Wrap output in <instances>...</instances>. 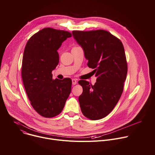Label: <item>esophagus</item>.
Returning <instances> with one entry per match:
<instances>
[{
	"label": "esophagus",
	"mask_w": 155,
	"mask_h": 155,
	"mask_svg": "<svg viewBox=\"0 0 155 155\" xmlns=\"http://www.w3.org/2000/svg\"><path fill=\"white\" fill-rule=\"evenodd\" d=\"M72 84L75 85L77 83V80L76 79H72Z\"/></svg>",
	"instance_id": "obj_1"
}]
</instances>
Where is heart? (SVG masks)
I'll return each mask as SVG.
<instances>
[{
	"label": "heart",
	"instance_id": "heart-1",
	"mask_svg": "<svg viewBox=\"0 0 155 155\" xmlns=\"http://www.w3.org/2000/svg\"><path fill=\"white\" fill-rule=\"evenodd\" d=\"M75 47H74L72 48H75Z\"/></svg>",
	"mask_w": 155,
	"mask_h": 155
}]
</instances>
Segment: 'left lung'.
Masks as SVG:
<instances>
[{"label": "left lung", "instance_id": "left-lung-1", "mask_svg": "<svg viewBox=\"0 0 155 155\" xmlns=\"http://www.w3.org/2000/svg\"><path fill=\"white\" fill-rule=\"evenodd\" d=\"M72 34L97 77L94 85L86 80L78 81L83 87L78 97L80 108L86 118L100 120L112 111L123 91L127 72L124 47L119 38L104 30L74 31Z\"/></svg>", "mask_w": 155, "mask_h": 155}]
</instances>
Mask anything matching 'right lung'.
I'll list each match as a JSON object with an SVG mask.
<instances>
[{"instance_id": "obj_1", "label": "right lung", "mask_w": 155, "mask_h": 155, "mask_svg": "<svg viewBox=\"0 0 155 155\" xmlns=\"http://www.w3.org/2000/svg\"><path fill=\"white\" fill-rule=\"evenodd\" d=\"M71 32L51 28L33 35L25 48L21 76L28 97L35 111L43 117L58 115L71 92L72 80H53L52 71L59 63L58 50Z\"/></svg>"}]
</instances>
